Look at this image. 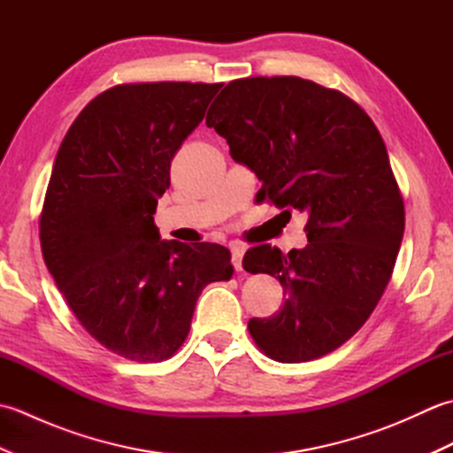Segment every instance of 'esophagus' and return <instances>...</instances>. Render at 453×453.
Segmentation results:
<instances>
[{
  "instance_id": "34e87169",
  "label": "esophagus",
  "mask_w": 453,
  "mask_h": 453,
  "mask_svg": "<svg viewBox=\"0 0 453 453\" xmlns=\"http://www.w3.org/2000/svg\"><path fill=\"white\" fill-rule=\"evenodd\" d=\"M243 255H245L243 247H239V245L232 247V263H234V268L237 273L243 271Z\"/></svg>"
}]
</instances>
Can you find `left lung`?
<instances>
[{
  "mask_svg": "<svg viewBox=\"0 0 453 453\" xmlns=\"http://www.w3.org/2000/svg\"><path fill=\"white\" fill-rule=\"evenodd\" d=\"M232 157L263 182L261 200L307 214V245H258L247 273L280 280L286 302L249 333L273 360L296 364L339 349L372 315L391 278L405 206L378 128L358 104L310 80L226 85L206 114Z\"/></svg>",
  "mask_w": 453,
  "mask_h": 453,
  "instance_id": "1",
  "label": "left lung"
}]
</instances>
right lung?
<instances>
[{
	"label": "right lung",
	"mask_w": 453,
	"mask_h": 453,
	"mask_svg": "<svg viewBox=\"0 0 453 453\" xmlns=\"http://www.w3.org/2000/svg\"><path fill=\"white\" fill-rule=\"evenodd\" d=\"M219 89L117 85L80 112L56 153L41 216L44 263L85 331L122 358H171L202 290L234 276L226 247L167 242L153 224L171 159Z\"/></svg>",
	"instance_id": "1"
}]
</instances>
